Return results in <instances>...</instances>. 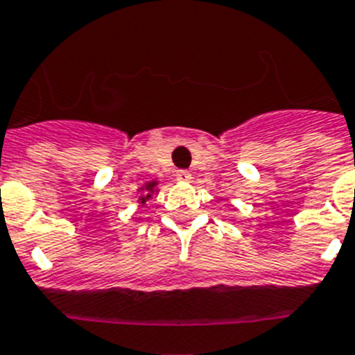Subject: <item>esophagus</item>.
Listing matches in <instances>:
<instances>
[{"label": "esophagus", "instance_id": "1", "mask_svg": "<svg viewBox=\"0 0 355 355\" xmlns=\"http://www.w3.org/2000/svg\"><path fill=\"white\" fill-rule=\"evenodd\" d=\"M175 180L181 181V183H190L192 180V174L189 171H178L175 172Z\"/></svg>", "mask_w": 355, "mask_h": 355}]
</instances>
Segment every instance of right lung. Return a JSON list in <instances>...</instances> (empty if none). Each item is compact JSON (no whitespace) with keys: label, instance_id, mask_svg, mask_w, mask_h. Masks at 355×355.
<instances>
[{"label":"right lung","instance_id":"1","mask_svg":"<svg viewBox=\"0 0 355 355\" xmlns=\"http://www.w3.org/2000/svg\"><path fill=\"white\" fill-rule=\"evenodd\" d=\"M156 184H157V181H150V183L143 184L141 189H139V192H143V194L137 198V201H139L141 205H145L146 201L152 198V194H154V192H157Z\"/></svg>","mask_w":355,"mask_h":355}]
</instances>
